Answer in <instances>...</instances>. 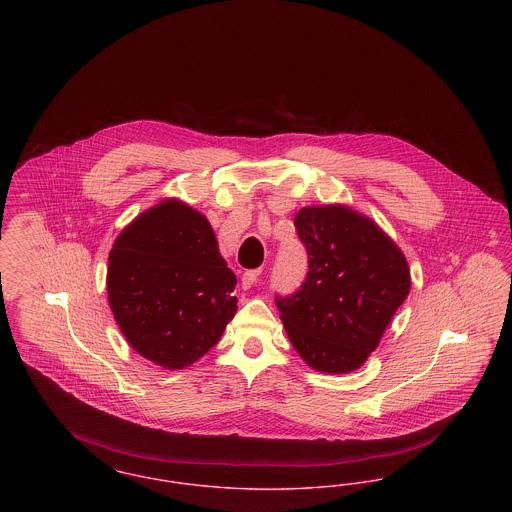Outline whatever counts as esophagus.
<instances>
[{
	"mask_svg": "<svg viewBox=\"0 0 512 512\" xmlns=\"http://www.w3.org/2000/svg\"><path fill=\"white\" fill-rule=\"evenodd\" d=\"M261 276V270H245L244 276H242V288L249 290Z\"/></svg>",
	"mask_w": 512,
	"mask_h": 512,
	"instance_id": "1",
	"label": "esophagus"
}]
</instances>
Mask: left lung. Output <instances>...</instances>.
<instances>
[{"mask_svg":"<svg viewBox=\"0 0 512 512\" xmlns=\"http://www.w3.org/2000/svg\"><path fill=\"white\" fill-rule=\"evenodd\" d=\"M309 272L297 292L276 295L295 351L318 372L363 366L411 290L401 249L345 205L303 207L293 220Z\"/></svg>","mask_w":512,"mask_h":512,"instance_id":"8db88e82","label":"left lung"}]
</instances>
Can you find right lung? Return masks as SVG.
I'll use <instances>...</instances> for the list:
<instances>
[{
	"mask_svg": "<svg viewBox=\"0 0 512 512\" xmlns=\"http://www.w3.org/2000/svg\"><path fill=\"white\" fill-rule=\"evenodd\" d=\"M234 288L209 220L178 199L138 215L109 253L107 295L124 338L171 370L217 345L238 309Z\"/></svg>",
	"mask_w": 512,
	"mask_h": 512,
	"instance_id": "1",
	"label": "right lung"
}]
</instances>
